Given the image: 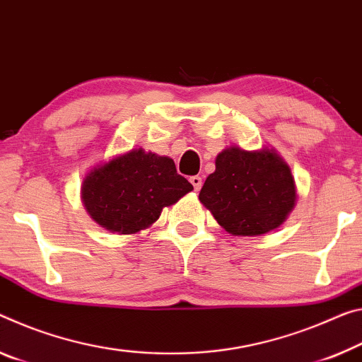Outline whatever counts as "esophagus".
<instances>
[{
	"label": "esophagus",
	"instance_id": "1",
	"mask_svg": "<svg viewBox=\"0 0 362 362\" xmlns=\"http://www.w3.org/2000/svg\"><path fill=\"white\" fill-rule=\"evenodd\" d=\"M190 182H192V185H193V188H194V192H199V188H202V185H203V179L199 175H193V177H190Z\"/></svg>",
	"mask_w": 362,
	"mask_h": 362
}]
</instances>
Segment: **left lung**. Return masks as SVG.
I'll return each instance as SVG.
<instances>
[{
    "instance_id": "left-lung-1",
    "label": "left lung",
    "mask_w": 362,
    "mask_h": 362,
    "mask_svg": "<svg viewBox=\"0 0 362 362\" xmlns=\"http://www.w3.org/2000/svg\"><path fill=\"white\" fill-rule=\"evenodd\" d=\"M199 202L228 233L255 237L282 226L295 208L296 188L288 164L274 150L230 146L217 154Z\"/></svg>"
}]
</instances>
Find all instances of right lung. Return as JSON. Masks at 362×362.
<instances>
[{
	"mask_svg": "<svg viewBox=\"0 0 362 362\" xmlns=\"http://www.w3.org/2000/svg\"><path fill=\"white\" fill-rule=\"evenodd\" d=\"M193 190L168 156L132 150L96 165L82 183V202L96 223L130 235L156 222L160 211Z\"/></svg>",
	"mask_w": 362,
	"mask_h": 362,
	"instance_id": "obj_1",
	"label": "right lung"
}]
</instances>
